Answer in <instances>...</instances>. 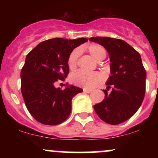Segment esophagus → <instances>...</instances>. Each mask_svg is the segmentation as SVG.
Segmentation results:
<instances>
[{
	"label": "esophagus",
	"mask_w": 158,
	"mask_h": 158,
	"mask_svg": "<svg viewBox=\"0 0 158 158\" xmlns=\"http://www.w3.org/2000/svg\"><path fill=\"white\" fill-rule=\"evenodd\" d=\"M83 91L85 92V93H88L89 94L91 92V90H89V89H87V88H83Z\"/></svg>",
	"instance_id": "obj_1"
}]
</instances>
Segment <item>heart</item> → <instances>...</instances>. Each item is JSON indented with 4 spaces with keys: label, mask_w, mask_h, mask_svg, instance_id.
I'll return each instance as SVG.
<instances>
[{
    "label": "heart",
    "mask_w": 158,
    "mask_h": 158,
    "mask_svg": "<svg viewBox=\"0 0 158 158\" xmlns=\"http://www.w3.org/2000/svg\"><path fill=\"white\" fill-rule=\"evenodd\" d=\"M86 49L92 57L98 61H102L106 56V50L100 44H90L86 47ZM79 55H80V50L79 48L74 49L70 53L68 58V66L70 70H73L77 68ZM70 81L74 85L83 87L87 89H91L102 82L103 77L102 74L98 72L85 73L79 70L70 76Z\"/></svg>",
    "instance_id": "1"
}]
</instances>
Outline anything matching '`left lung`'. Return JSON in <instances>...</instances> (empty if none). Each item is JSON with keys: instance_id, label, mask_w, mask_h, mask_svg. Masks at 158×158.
<instances>
[{"instance_id": "left-lung-1", "label": "left lung", "mask_w": 158, "mask_h": 158, "mask_svg": "<svg viewBox=\"0 0 158 158\" xmlns=\"http://www.w3.org/2000/svg\"><path fill=\"white\" fill-rule=\"evenodd\" d=\"M108 51L110 60V73L103 90L105 99L94 105L96 113L102 120L118 125L131 118L142 104L146 92V71L140 55L123 40L109 37H92ZM112 91L107 94V90Z\"/></svg>"}]
</instances>
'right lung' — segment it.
I'll return each instance as SVG.
<instances>
[{
  "mask_svg": "<svg viewBox=\"0 0 158 158\" xmlns=\"http://www.w3.org/2000/svg\"><path fill=\"white\" fill-rule=\"evenodd\" d=\"M87 41L85 38L48 39L27 55L21 72V94L27 110L38 122L56 126L69 117L72 99L82 89L67 85L61 90L55 85L68 77L70 52Z\"/></svg>",
  "mask_w": 158,
  "mask_h": 158,
  "instance_id": "obj_1",
  "label": "right lung"
}]
</instances>
